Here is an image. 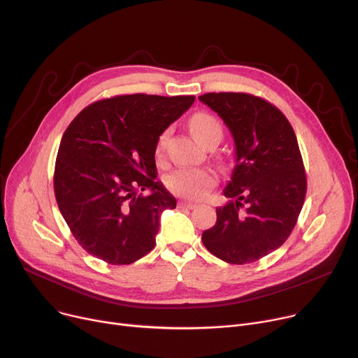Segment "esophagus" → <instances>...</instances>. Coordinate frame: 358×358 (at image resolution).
Masks as SVG:
<instances>
[{
	"label": "esophagus",
	"mask_w": 358,
	"mask_h": 358,
	"mask_svg": "<svg viewBox=\"0 0 358 358\" xmlns=\"http://www.w3.org/2000/svg\"><path fill=\"white\" fill-rule=\"evenodd\" d=\"M178 208L181 209H194L196 208V203H192V201H178Z\"/></svg>",
	"instance_id": "obj_1"
}]
</instances>
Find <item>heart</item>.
I'll return each instance as SVG.
<instances>
[{
	"mask_svg": "<svg viewBox=\"0 0 358 358\" xmlns=\"http://www.w3.org/2000/svg\"><path fill=\"white\" fill-rule=\"evenodd\" d=\"M190 129L194 138L204 143L210 136H222L219 120L209 113H197L190 120ZM166 131L158 139V152L164 149ZM165 184L173 193L187 197L199 199L208 193L216 184V174L209 168H180L165 178Z\"/></svg>",
	"mask_w": 358,
	"mask_h": 358,
	"instance_id": "obj_1",
	"label": "heart"
}]
</instances>
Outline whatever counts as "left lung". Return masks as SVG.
I'll return each instance as SVG.
<instances>
[{
    "instance_id": "left-lung-1",
    "label": "left lung",
    "mask_w": 358,
    "mask_h": 358,
    "mask_svg": "<svg viewBox=\"0 0 358 358\" xmlns=\"http://www.w3.org/2000/svg\"><path fill=\"white\" fill-rule=\"evenodd\" d=\"M228 126L235 168L223 189L229 201L216 209L215 227L201 241L229 264H248L290 236L306 196V174L294 130L271 103L245 92L199 97Z\"/></svg>"
}]
</instances>
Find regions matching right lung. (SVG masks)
<instances>
[{"mask_svg": "<svg viewBox=\"0 0 358 358\" xmlns=\"http://www.w3.org/2000/svg\"><path fill=\"white\" fill-rule=\"evenodd\" d=\"M194 96L131 94L92 103L62 136L55 164L58 208L80 245L108 264H131L155 247L159 216L177 200L157 181L162 131ZM149 188L142 196L138 190Z\"/></svg>", "mask_w": 358, "mask_h": 358, "instance_id": "add662e5", "label": "right lung"}]
</instances>
